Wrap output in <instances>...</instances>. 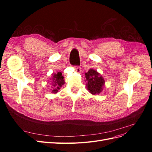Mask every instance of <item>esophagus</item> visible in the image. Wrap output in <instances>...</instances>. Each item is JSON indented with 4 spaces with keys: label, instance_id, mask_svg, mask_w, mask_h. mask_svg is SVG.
Returning a JSON list of instances; mask_svg holds the SVG:
<instances>
[{
    "label": "esophagus",
    "instance_id": "obj_1",
    "mask_svg": "<svg viewBox=\"0 0 152 152\" xmlns=\"http://www.w3.org/2000/svg\"><path fill=\"white\" fill-rule=\"evenodd\" d=\"M75 70H76V72H77L79 73V72H81V70H82V68H81V67H80V66H75Z\"/></svg>",
    "mask_w": 152,
    "mask_h": 152
}]
</instances>
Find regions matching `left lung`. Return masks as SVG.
Returning <instances> with one entry per match:
<instances>
[{"label": "left lung", "mask_w": 152, "mask_h": 152, "mask_svg": "<svg viewBox=\"0 0 152 152\" xmlns=\"http://www.w3.org/2000/svg\"><path fill=\"white\" fill-rule=\"evenodd\" d=\"M85 75L87 82L86 86L89 93L93 94L100 93L104 83L103 78L93 69H90L88 72L85 73Z\"/></svg>", "instance_id": "8db88e82"}]
</instances>
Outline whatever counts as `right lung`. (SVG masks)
Segmentation results:
<instances>
[{
    "label": "right lung",
    "mask_w": 152,
    "mask_h": 152,
    "mask_svg": "<svg viewBox=\"0 0 152 152\" xmlns=\"http://www.w3.org/2000/svg\"><path fill=\"white\" fill-rule=\"evenodd\" d=\"M53 84L54 86V88L52 91L53 93H58V90L60 89V87L65 84V81L63 79L64 77L62 75L61 72H58L56 74L53 75Z\"/></svg>",
    "instance_id": "1"
}]
</instances>
